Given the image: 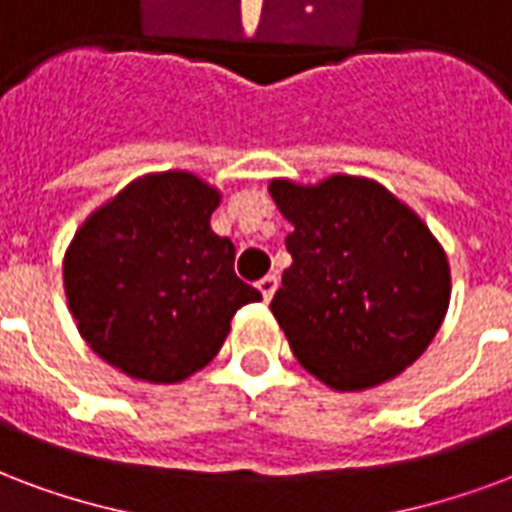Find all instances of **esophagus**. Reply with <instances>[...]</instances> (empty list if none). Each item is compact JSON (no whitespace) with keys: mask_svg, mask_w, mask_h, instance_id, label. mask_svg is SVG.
<instances>
[{"mask_svg":"<svg viewBox=\"0 0 512 512\" xmlns=\"http://www.w3.org/2000/svg\"><path fill=\"white\" fill-rule=\"evenodd\" d=\"M259 291L261 297H264V302H270L272 297H275V291H278V278L275 275H267V278L259 280Z\"/></svg>","mask_w":512,"mask_h":512,"instance_id":"esophagus-1","label":"esophagus"}]
</instances>
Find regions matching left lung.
<instances>
[{
	"label": "left lung",
	"mask_w": 512,
	"mask_h": 512,
	"mask_svg": "<svg viewBox=\"0 0 512 512\" xmlns=\"http://www.w3.org/2000/svg\"><path fill=\"white\" fill-rule=\"evenodd\" d=\"M294 232L272 315L310 375L337 391L397 378L429 348L451 302V267L429 226L375 180L275 178Z\"/></svg>",
	"instance_id": "8db88e82"
}]
</instances>
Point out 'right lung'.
<instances>
[{
    "mask_svg": "<svg viewBox=\"0 0 512 512\" xmlns=\"http://www.w3.org/2000/svg\"><path fill=\"white\" fill-rule=\"evenodd\" d=\"M218 188L169 169L132 180L88 215L64 253L80 337L110 367L180 383L221 351L234 313L261 294L234 275V245L210 229Z\"/></svg>",
    "mask_w": 512,
    "mask_h": 512,
    "instance_id": "1",
    "label": "right lung"
}]
</instances>
